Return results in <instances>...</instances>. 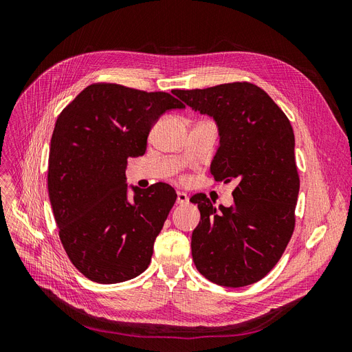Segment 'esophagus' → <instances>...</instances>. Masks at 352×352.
Wrapping results in <instances>:
<instances>
[{"mask_svg":"<svg viewBox=\"0 0 352 352\" xmlns=\"http://www.w3.org/2000/svg\"><path fill=\"white\" fill-rule=\"evenodd\" d=\"M176 202H177L179 206H185V204H188V202H189V197L185 192H177Z\"/></svg>","mask_w":352,"mask_h":352,"instance_id":"esophagus-1","label":"esophagus"}]
</instances>
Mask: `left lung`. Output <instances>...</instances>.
<instances>
[{
  "label": "left lung",
  "mask_w": 352,
  "mask_h": 352,
  "mask_svg": "<svg viewBox=\"0 0 352 352\" xmlns=\"http://www.w3.org/2000/svg\"><path fill=\"white\" fill-rule=\"evenodd\" d=\"M173 94L214 117L220 146L210 172L219 182H238L229 208L217 210L206 194L190 198L201 212L190 242L197 269L220 286L258 282L280 260L295 229L300 175L291 122L250 82Z\"/></svg>",
  "instance_id": "obj_1"
}]
</instances>
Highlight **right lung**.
Instances as JSON below:
<instances>
[{
  "label": "right lung",
  "instance_id": "right-lung-1",
  "mask_svg": "<svg viewBox=\"0 0 352 352\" xmlns=\"http://www.w3.org/2000/svg\"><path fill=\"white\" fill-rule=\"evenodd\" d=\"M184 107L167 92L98 82L60 113L50 146L48 195L63 248L89 280L119 283L150 265L177 195L158 182L133 188V199H127V158L145 154L160 116Z\"/></svg>",
  "mask_w": 352,
  "mask_h": 352
}]
</instances>
